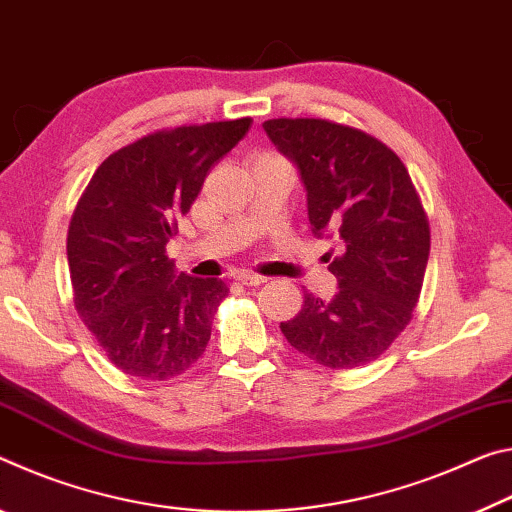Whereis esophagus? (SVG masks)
Instances as JSON below:
<instances>
[{
  "label": "esophagus",
  "mask_w": 512,
  "mask_h": 512,
  "mask_svg": "<svg viewBox=\"0 0 512 512\" xmlns=\"http://www.w3.org/2000/svg\"><path fill=\"white\" fill-rule=\"evenodd\" d=\"M238 281L245 283V286H261V283L267 281V276L254 274V272H238Z\"/></svg>",
  "instance_id": "34e87169"
}]
</instances>
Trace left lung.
<instances>
[{
	"label": "left lung",
	"mask_w": 512,
	"mask_h": 512,
	"mask_svg": "<svg viewBox=\"0 0 512 512\" xmlns=\"http://www.w3.org/2000/svg\"><path fill=\"white\" fill-rule=\"evenodd\" d=\"M263 129L297 165L313 233L342 251L329 265L338 292H306L281 333L322 367L367 365L406 329L420 299L431 249L422 201L406 165L370 133L315 117H279Z\"/></svg>",
	"instance_id": "1"
}]
</instances>
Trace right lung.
Masks as SVG:
<instances>
[{"label":"right lung","mask_w":512,"mask_h":512,"mask_svg":"<svg viewBox=\"0 0 512 512\" xmlns=\"http://www.w3.org/2000/svg\"><path fill=\"white\" fill-rule=\"evenodd\" d=\"M249 127L240 117L149 133L108 156L83 190L67 229L74 306L124 374L167 381L206 351L229 288L177 274L165 245Z\"/></svg>","instance_id":"right-lung-1"}]
</instances>
